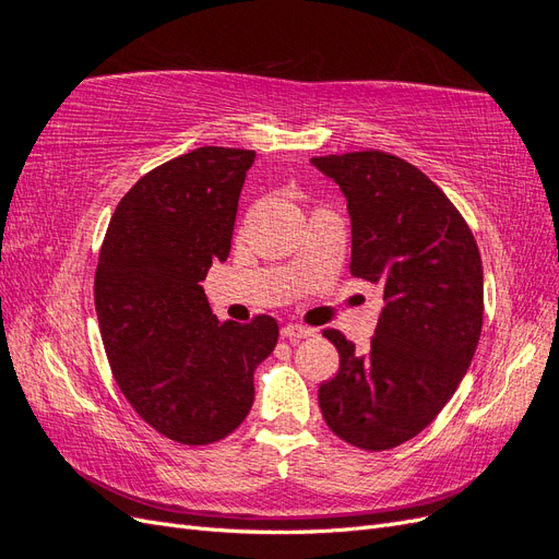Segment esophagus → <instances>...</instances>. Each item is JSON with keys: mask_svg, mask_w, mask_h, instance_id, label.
Here are the masks:
<instances>
[{"mask_svg": "<svg viewBox=\"0 0 559 559\" xmlns=\"http://www.w3.org/2000/svg\"><path fill=\"white\" fill-rule=\"evenodd\" d=\"M282 335L289 337V341H300V337H310L314 335V329L310 326H302V324H286L282 329Z\"/></svg>", "mask_w": 559, "mask_h": 559, "instance_id": "obj_1", "label": "esophagus"}]
</instances>
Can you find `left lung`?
Returning <instances> with one entry per match:
<instances>
[{
  "mask_svg": "<svg viewBox=\"0 0 559 559\" xmlns=\"http://www.w3.org/2000/svg\"><path fill=\"white\" fill-rule=\"evenodd\" d=\"M347 198L349 273L382 284L370 347L326 329L341 354L321 382L329 429L361 450H392L429 427L460 386L483 329V263L450 198L415 165L378 148L317 156Z\"/></svg>",
  "mask_w": 559,
  "mask_h": 559,
  "instance_id": "8db88e82",
  "label": "left lung"
}]
</instances>
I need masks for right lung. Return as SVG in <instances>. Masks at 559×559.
Here are the masks:
<instances>
[{"instance_id":"obj_1","label":"right lung","mask_w":559,"mask_h":559,"mask_svg":"<svg viewBox=\"0 0 559 559\" xmlns=\"http://www.w3.org/2000/svg\"><path fill=\"white\" fill-rule=\"evenodd\" d=\"M247 148L200 146L146 173L111 216L95 270V310L114 380L148 427L181 445L242 425L253 370L280 326L218 321L200 282L226 261Z\"/></svg>"}]
</instances>
